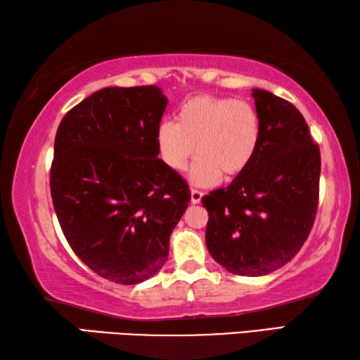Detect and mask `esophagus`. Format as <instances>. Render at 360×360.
I'll return each instance as SVG.
<instances>
[{"mask_svg":"<svg viewBox=\"0 0 360 360\" xmlns=\"http://www.w3.org/2000/svg\"><path fill=\"white\" fill-rule=\"evenodd\" d=\"M202 197H203V192L202 191L192 188V191H191V203L192 205H197V203L202 202Z\"/></svg>","mask_w":360,"mask_h":360,"instance_id":"esophagus-1","label":"esophagus"}]
</instances>
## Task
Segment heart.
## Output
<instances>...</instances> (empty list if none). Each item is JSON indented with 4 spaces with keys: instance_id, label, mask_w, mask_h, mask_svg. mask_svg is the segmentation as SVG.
Masks as SVG:
<instances>
[{
    "instance_id": "obj_1",
    "label": "heart",
    "mask_w": 360,
    "mask_h": 360,
    "mask_svg": "<svg viewBox=\"0 0 360 360\" xmlns=\"http://www.w3.org/2000/svg\"><path fill=\"white\" fill-rule=\"evenodd\" d=\"M260 141V120L246 101L200 95L178 109V122L163 120L155 131L162 162L181 172L197 152L188 179L212 186L241 174L252 162Z\"/></svg>"
}]
</instances>
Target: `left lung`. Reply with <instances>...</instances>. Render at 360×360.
<instances>
[{"instance_id":"left-lung-1","label":"left lung","mask_w":360,"mask_h":360,"mask_svg":"<svg viewBox=\"0 0 360 360\" xmlns=\"http://www.w3.org/2000/svg\"><path fill=\"white\" fill-rule=\"evenodd\" d=\"M260 141L252 162L225 188L205 195L206 248L240 276H264L300 251L319 198L321 154L300 111L252 89Z\"/></svg>"}]
</instances>
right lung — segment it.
Segmentation results:
<instances>
[{"mask_svg": "<svg viewBox=\"0 0 360 360\" xmlns=\"http://www.w3.org/2000/svg\"><path fill=\"white\" fill-rule=\"evenodd\" d=\"M167 105L155 85L106 87L58 125L51 193L60 227L77 257L112 283L160 271L191 202L186 181L158 158Z\"/></svg>", "mask_w": 360, "mask_h": 360, "instance_id": "obj_1", "label": "right lung"}]
</instances>
